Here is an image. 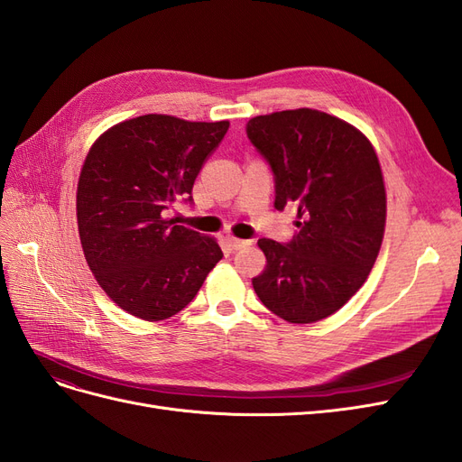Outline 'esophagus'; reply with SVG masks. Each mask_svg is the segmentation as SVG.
<instances>
[{"label":"esophagus","instance_id":"esophagus-1","mask_svg":"<svg viewBox=\"0 0 462 462\" xmlns=\"http://www.w3.org/2000/svg\"><path fill=\"white\" fill-rule=\"evenodd\" d=\"M227 245L231 246V250H239L243 246L248 245V241H243V239H235V236H227Z\"/></svg>","mask_w":462,"mask_h":462}]
</instances>
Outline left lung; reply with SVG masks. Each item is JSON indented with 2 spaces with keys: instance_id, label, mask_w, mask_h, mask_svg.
<instances>
[{
  "instance_id": "left-lung-1",
  "label": "left lung",
  "mask_w": 462,
  "mask_h": 462,
  "mask_svg": "<svg viewBox=\"0 0 462 462\" xmlns=\"http://www.w3.org/2000/svg\"><path fill=\"white\" fill-rule=\"evenodd\" d=\"M246 136L273 173L275 208H299L289 243L258 241L268 263L253 279L256 295L291 324L324 319L362 287L380 253V162L353 125L309 107L250 119Z\"/></svg>"
}]
</instances>
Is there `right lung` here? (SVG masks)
I'll return each instance as SVG.
<instances>
[{
	"label": "right lung",
	"mask_w": 462,
	"mask_h": 462,
	"mask_svg": "<svg viewBox=\"0 0 462 462\" xmlns=\"http://www.w3.org/2000/svg\"><path fill=\"white\" fill-rule=\"evenodd\" d=\"M229 121L141 116L106 131L82 165L77 219L96 282L125 312L171 318L197 297L223 258L212 236L167 219L223 141Z\"/></svg>",
	"instance_id": "add662e5"
}]
</instances>
